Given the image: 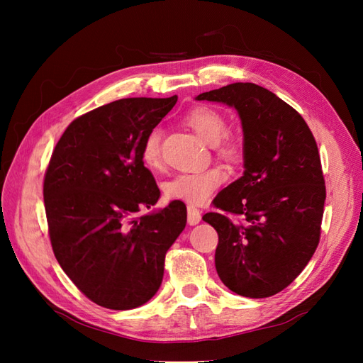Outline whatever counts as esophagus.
Listing matches in <instances>:
<instances>
[{"label": "esophagus", "instance_id": "obj_1", "mask_svg": "<svg viewBox=\"0 0 363 363\" xmlns=\"http://www.w3.org/2000/svg\"><path fill=\"white\" fill-rule=\"evenodd\" d=\"M201 221V212L195 206H188V223L189 225H196Z\"/></svg>", "mask_w": 363, "mask_h": 363}]
</instances>
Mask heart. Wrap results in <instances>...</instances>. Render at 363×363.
<instances>
[{"label":"heart","instance_id":"1","mask_svg":"<svg viewBox=\"0 0 363 363\" xmlns=\"http://www.w3.org/2000/svg\"><path fill=\"white\" fill-rule=\"evenodd\" d=\"M188 123L196 135L208 145H215L218 156L235 162L242 155V142L239 138L227 133V119L213 107L200 106L186 115ZM140 156L148 168L156 169L162 163V130L152 127L144 138ZM225 180L221 168H207L200 171H188L174 175L163 186L164 195L171 200H180L191 204H201L211 196Z\"/></svg>","mask_w":363,"mask_h":363}]
</instances>
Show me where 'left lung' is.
Returning <instances> with one entry per match:
<instances>
[{"label": "left lung", "instance_id": "1", "mask_svg": "<svg viewBox=\"0 0 363 363\" xmlns=\"http://www.w3.org/2000/svg\"><path fill=\"white\" fill-rule=\"evenodd\" d=\"M196 100L235 107L244 131V175L215 196L225 213L203 216L219 238L216 272L235 294L267 298L298 277L320 242L325 184L315 138L295 108L255 83Z\"/></svg>", "mask_w": 363, "mask_h": 363}]
</instances>
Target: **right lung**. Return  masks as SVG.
Returning <instances> with one entry per match:
<instances>
[{"label":"right lung","mask_w":363,"mask_h":363,"mask_svg":"<svg viewBox=\"0 0 363 363\" xmlns=\"http://www.w3.org/2000/svg\"><path fill=\"white\" fill-rule=\"evenodd\" d=\"M177 103L123 98L68 125L43 179L54 256L87 298L128 311L159 291L164 256L186 225V206H155L160 191L140 156L142 142Z\"/></svg>","instance_id":"obj_1"}]
</instances>
